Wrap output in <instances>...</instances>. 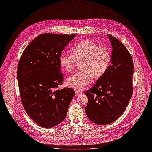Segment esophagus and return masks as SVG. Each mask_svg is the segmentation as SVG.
I'll return each instance as SVG.
<instances>
[{
  "label": "esophagus",
  "instance_id": "esophagus-1",
  "mask_svg": "<svg viewBox=\"0 0 152 152\" xmlns=\"http://www.w3.org/2000/svg\"><path fill=\"white\" fill-rule=\"evenodd\" d=\"M75 96H80V95H81V93H82V92H81L78 90H75Z\"/></svg>",
  "mask_w": 152,
  "mask_h": 152
}]
</instances>
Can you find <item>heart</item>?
<instances>
[{
	"instance_id": "1",
	"label": "heart",
	"mask_w": 152,
	"mask_h": 152,
	"mask_svg": "<svg viewBox=\"0 0 152 152\" xmlns=\"http://www.w3.org/2000/svg\"><path fill=\"white\" fill-rule=\"evenodd\" d=\"M72 54L62 52L59 57L61 67L67 72H71L78 63L80 71L73 74L66 81L67 85L81 90L89 85L92 77L99 78L107 72L111 62V53L106 46L99 45L90 40H83L74 44Z\"/></svg>"
}]
</instances>
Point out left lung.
I'll return each instance as SVG.
<instances>
[{
	"instance_id": "obj_1",
	"label": "left lung",
	"mask_w": 152,
	"mask_h": 152,
	"mask_svg": "<svg viewBox=\"0 0 152 152\" xmlns=\"http://www.w3.org/2000/svg\"><path fill=\"white\" fill-rule=\"evenodd\" d=\"M112 45L111 64L96 83L85 94L88 98L85 112L89 119L106 125L123 114L133 94L134 66L132 57L124 45L108 34Z\"/></svg>"
}]
</instances>
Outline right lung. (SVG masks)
Returning a JSON list of instances; mask_svg holds the SVG:
<instances>
[{"label":"right lung","mask_w":152,"mask_h":152,"mask_svg":"<svg viewBox=\"0 0 152 152\" xmlns=\"http://www.w3.org/2000/svg\"><path fill=\"white\" fill-rule=\"evenodd\" d=\"M75 36L41 34L27 45L19 61L17 78L23 107L44 128L53 127L64 119L75 94L71 88H58L63 81L60 55Z\"/></svg>","instance_id":"right-lung-1"}]
</instances>
